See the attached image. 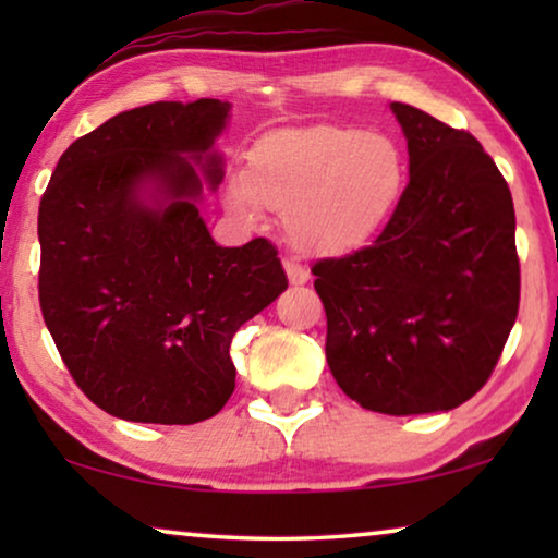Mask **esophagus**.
Returning a JSON list of instances; mask_svg holds the SVG:
<instances>
[{"label": "esophagus", "mask_w": 558, "mask_h": 558, "mask_svg": "<svg viewBox=\"0 0 558 558\" xmlns=\"http://www.w3.org/2000/svg\"><path fill=\"white\" fill-rule=\"evenodd\" d=\"M284 271H287V279L292 287H302L310 281V271L296 262H284Z\"/></svg>", "instance_id": "34e87169"}]
</instances>
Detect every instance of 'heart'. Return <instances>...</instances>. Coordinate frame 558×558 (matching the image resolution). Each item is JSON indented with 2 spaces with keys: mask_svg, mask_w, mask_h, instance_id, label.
<instances>
[{
  "mask_svg": "<svg viewBox=\"0 0 558 558\" xmlns=\"http://www.w3.org/2000/svg\"><path fill=\"white\" fill-rule=\"evenodd\" d=\"M407 190V157L388 134L345 124L279 129L258 140L241 174L223 185V205L254 220L262 208L284 213L294 248L342 256L391 220Z\"/></svg>",
  "mask_w": 558,
  "mask_h": 558,
  "instance_id": "obj_1",
  "label": "heart"
}]
</instances>
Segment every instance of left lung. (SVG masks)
Returning a JSON list of instances; mask_svg holds the SVG:
<instances>
[{"mask_svg":"<svg viewBox=\"0 0 558 558\" xmlns=\"http://www.w3.org/2000/svg\"><path fill=\"white\" fill-rule=\"evenodd\" d=\"M391 111L409 185L368 248L312 274L342 391L378 414H434L485 386L515 323V210L475 136L414 106Z\"/></svg>","mask_w":558,"mask_h":558,"instance_id":"1","label":"left lung"}]
</instances>
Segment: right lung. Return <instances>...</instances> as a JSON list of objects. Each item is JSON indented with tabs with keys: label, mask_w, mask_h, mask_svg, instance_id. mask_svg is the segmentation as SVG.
Returning a JSON list of instances; mask_svg holds the SVG:
<instances>
[{
	"label": "right lung",
	"mask_w": 558,
	"mask_h": 558,
	"mask_svg": "<svg viewBox=\"0 0 558 558\" xmlns=\"http://www.w3.org/2000/svg\"><path fill=\"white\" fill-rule=\"evenodd\" d=\"M228 119L218 98L121 111L63 151L40 201L45 325L81 391L124 422L216 416L233 335L287 289L269 241L218 246L201 216Z\"/></svg>",
	"instance_id": "obj_1"
}]
</instances>
